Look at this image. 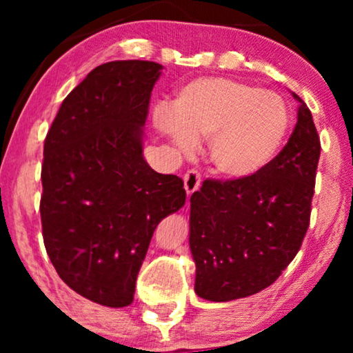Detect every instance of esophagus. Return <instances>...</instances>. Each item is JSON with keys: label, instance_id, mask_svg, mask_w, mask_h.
Listing matches in <instances>:
<instances>
[{"label": "esophagus", "instance_id": "1", "mask_svg": "<svg viewBox=\"0 0 353 353\" xmlns=\"http://www.w3.org/2000/svg\"><path fill=\"white\" fill-rule=\"evenodd\" d=\"M183 181H185L186 194L191 196L192 192L199 190V186H201V173L197 172V170H188L185 178H183Z\"/></svg>", "mask_w": 353, "mask_h": 353}]
</instances>
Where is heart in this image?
Returning a JSON list of instances; mask_svg holds the SVG:
<instances>
[{
	"label": "heart",
	"instance_id": "1",
	"mask_svg": "<svg viewBox=\"0 0 353 353\" xmlns=\"http://www.w3.org/2000/svg\"><path fill=\"white\" fill-rule=\"evenodd\" d=\"M154 125L181 152L194 151L197 139H209L214 170L243 180L276 157L289 130V110L273 91L207 77L183 86L172 110H154Z\"/></svg>",
	"mask_w": 353,
	"mask_h": 353
}]
</instances>
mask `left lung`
<instances>
[{
    "instance_id": "left-lung-1",
    "label": "left lung",
    "mask_w": 353,
    "mask_h": 353,
    "mask_svg": "<svg viewBox=\"0 0 353 353\" xmlns=\"http://www.w3.org/2000/svg\"><path fill=\"white\" fill-rule=\"evenodd\" d=\"M283 151L243 180H205L191 196L190 249L194 291L212 302L257 294L276 281L310 225L320 138L307 104Z\"/></svg>"
}]
</instances>
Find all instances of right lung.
Listing matches in <instances>:
<instances>
[{
    "instance_id": "add662e5",
    "label": "right lung",
    "mask_w": 353,
    "mask_h": 353,
    "mask_svg": "<svg viewBox=\"0 0 353 353\" xmlns=\"http://www.w3.org/2000/svg\"><path fill=\"white\" fill-rule=\"evenodd\" d=\"M162 65H98L62 101L45 139L43 241L57 274L105 307L133 302L154 230L185 205L176 175L154 172L143 127Z\"/></svg>"
}]
</instances>
